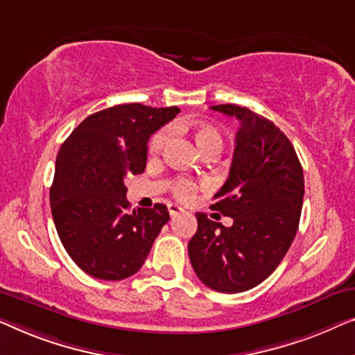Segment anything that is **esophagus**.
Returning <instances> with one entry per match:
<instances>
[{"label":"esophagus","instance_id":"1","mask_svg":"<svg viewBox=\"0 0 355 355\" xmlns=\"http://www.w3.org/2000/svg\"><path fill=\"white\" fill-rule=\"evenodd\" d=\"M168 214H171L172 217H175V216H178V214H182V212H184L183 211V207H180V206H177V204H168Z\"/></svg>","mask_w":355,"mask_h":355}]
</instances>
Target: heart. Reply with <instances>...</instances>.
Instances as JSON below:
<instances>
[{
	"instance_id": "b5f03b06",
	"label": "heart",
	"mask_w": 355,
	"mask_h": 355,
	"mask_svg": "<svg viewBox=\"0 0 355 355\" xmlns=\"http://www.w3.org/2000/svg\"><path fill=\"white\" fill-rule=\"evenodd\" d=\"M172 135V127H164L159 130V132L151 138V141H149V153L154 154V156L162 153L168 141H171ZM194 137H196V141L202 151H206L209 148L222 149L220 133H218V130L214 128L212 125H198L196 130H194ZM194 191H196V183L191 182V180L178 178L177 182L173 183V193H175L180 199H189L194 194Z\"/></svg>"
}]
</instances>
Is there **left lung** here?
I'll list each match as a JSON object with an SVG mask.
<instances>
[{"mask_svg":"<svg viewBox=\"0 0 355 355\" xmlns=\"http://www.w3.org/2000/svg\"><path fill=\"white\" fill-rule=\"evenodd\" d=\"M211 109L239 122L230 175L212 206L232 217L233 225L198 212L188 254L206 286L241 293L272 275L291 246L302 211L304 173L291 141L268 119L234 104Z\"/></svg>","mask_w":355,"mask_h":355,"instance_id":"obj_1","label":"left lung"}]
</instances>
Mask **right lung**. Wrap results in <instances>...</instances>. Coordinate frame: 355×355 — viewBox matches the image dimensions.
Returning a JSON list of instances; mask_svg holds the SVG:
<instances>
[{
    "instance_id": "1",
    "label": "right lung",
    "mask_w": 355,
    "mask_h": 355,
    "mask_svg": "<svg viewBox=\"0 0 355 355\" xmlns=\"http://www.w3.org/2000/svg\"><path fill=\"white\" fill-rule=\"evenodd\" d=\"M177 106L119 104L88 116L62 143L49 202L58 234L85 273L117 282L137 273L168 222L164 204L130 211L125 178L146 168L149 137Z\"/></svg>"
}]
</instances>
